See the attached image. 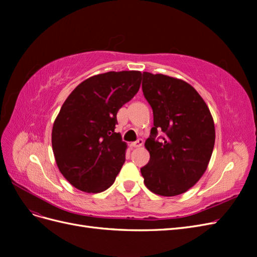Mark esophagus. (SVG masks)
Here are the masks:
<instances>
[{
	"mask_svg": "<svg viewBox=\"0 0 257 257\" xmlns=\"http://www.w3.org/2000/svg\"><path fill=\"white\" fill-rule=\"evenodd\" d=\"M143 145H144L143 139H138V141H136V142L131 143V146L133 148H139V147H142Z\"/></svg>",
	"mask_w": 257,
	"mask_h": 257,
	"instance_id": "esophagus-1",
	"label": "esophagus"
}]
</instances>
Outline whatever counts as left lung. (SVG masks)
I'll list each match as a JSON object with an SVG mask.
<instances>
[{
  "label": "left lung",
  "instance_id": "left-lung-1",
  "mask_svg": "<svg viewBox=\"0 0 257 257\" xmlns=\"http://www.w3.org/2000/svg\"><path fill=\"white\" fill-rule=\"evenodd\" d=\"M143 93L154 125L145 143L150 160L141 168L144 182L158 195H180L206 172L215 141L212 115L191 84L173 77L145 72Z\"/></svg>",
  "mask_w": 257,
  "mask_h": 257
}]
</instances>
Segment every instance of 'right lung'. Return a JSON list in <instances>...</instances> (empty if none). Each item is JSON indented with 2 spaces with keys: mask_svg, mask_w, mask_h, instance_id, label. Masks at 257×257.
<instances>
[{
  "mask_svg": "<svg viewBox=\"0 0 257 257\" xmlns=\"http://www.w3.org/2000/svg\"><path fill=\"white\" fill-rule=\"evenodd\" d=\"M142 83L137 71L108 72L82 81L53 123L52 150L61 174L76 189L99 193L114 182L126 144L114 128L116 113Z\"/></svg>",
  "mask_w": 257,
  "mask_h": 257,
  "instance_id": "right-lung-1",
  "label": "right lung"
}]
</instances>
